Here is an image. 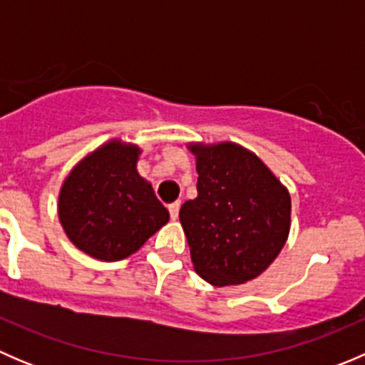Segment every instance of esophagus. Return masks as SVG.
Segmentation results:
<instances>
[{"mask_svg": "<svg viewBox=\"0 0 365 365\" xmlns=\"http://www.w3.org/2000/svg\"><path fill=\"white\" fill-rule=\"evenodd\" d=\"M168 210H169V217H171L173 220H176V217H178V210H180V201H175V203L168 205Z\"/></svg>", "mask_w": 365, "mask_h": 365, "instance_id": "esophagus-1", "label": "esophagus"}]
</instances>
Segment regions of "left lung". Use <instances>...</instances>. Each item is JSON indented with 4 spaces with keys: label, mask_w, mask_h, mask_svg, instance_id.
Masks as SVG:
<instances>
[{
    "label": "left lung",
    "mask_w": 365,
    "mask_h": 365,
    "mask_svg": "<svg viewBox=\"0 0 365 365\" xmlns=\"http://www.w3.org/2000/svg\"><path fill=\"white\" fill-rule=\"evenodd\" d=\"M197 197L180 208L194 270L213 286L263 274L289 235L292 197L259 157L235 143L189 145Z\"/></svg>",
    "instance_id": "left-lung-1"
}]
</instances>
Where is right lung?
Listing matches in <instances>:
<instances>
[{
	"mask_svg": "<svg viewBox=\"0 0 365 365\" xmlns=\"http://www.w3.org/2000/svg\"><path fill=\"white\" fill-rule=\"evenodd\" d=\"M141 150L120 139L84 157L65 178L58 215L77 249L101 261L130 256L169 220L135 169Z\"/></svg>",
	"mask_w": 365,
	"mask_h": 365,
	"instance_id": "add662e5",
	"label": "right lung"
}]
</instances>
